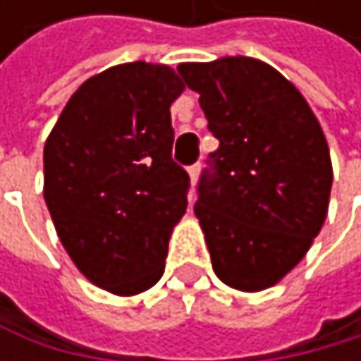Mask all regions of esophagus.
<instances>
[{"instance_id": "obj_1", "label": "esophagus", "mask_w": 361, "mask_h": 361, "mask_svg": "<svg viewBox=\"0 0 361 361\" xmlns=\"http://www.w3.org/2000/svg\"><path fill=\"white\" fill-rule=\"evenodd\" d=\"M199 171H201V164H192V166H188V175H190V182H192V184L197 182Z\"/></svg>"}]
</instances>
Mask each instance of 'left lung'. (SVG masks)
<instances>
[{
  "label": "left lung",
  "instance_id": "1",
  "mask_svg": "<svg viewBox=\"0 0 361 361\" xmlns=\"http://www.w3.org/2000/svg\"><path fill=\"white\" fill-rule=\"evenodd\" d=\"M177 73L219 138L195 203L212 269L245 293L271 288L325 223L334 182L325 134L301 92L259 60L186 62Z\"/></svg>",
  "mask_w": 361,
  "mask_h": 361
}]
</instances>
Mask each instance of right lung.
<instances>
[{"label": "right lung", "instance_id": "add662e5", "mask_svg": "<svg viewBox=\"0 0 361 361\" xmlns=\"http://www.w3.org/2000/svg\"><path fill=\"white\" fill-rule=\"evenodd\" d=\"M171 66L130 62L86 80L45 142V203L75 267L114 295L164 273L190 177L173 160Z\"/></svg>", "mask_w": 361, "mask_h": 361}]
</instances>
